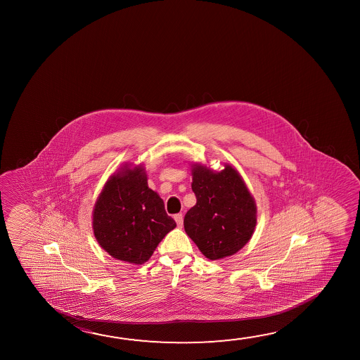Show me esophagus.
Returning a JSON list of instances; mask_svg holds the SVG:
<instances>
[{"label":"esophagus","instance_id":"1","mask_svg":"<svg viewBox=\"0 0 360 360\" xmlns=\"http://www.w3.org/2000/svg\"><path fill=\"white\" fill-rule=\"evenodd\" d=\"M174 219H176V222H177L178 227H182V224H183L182 213H177V214H174Z\"/></svg>","mask_w":360,"mask_h":360}]
</instances>
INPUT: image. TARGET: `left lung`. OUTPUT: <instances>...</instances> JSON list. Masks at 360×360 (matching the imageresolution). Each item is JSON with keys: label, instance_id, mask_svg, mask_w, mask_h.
<instances>
[{"label": "left lung", "instance_id": "8db88e82", "mask_svg": "<svg viewBox=\"0 0 360 360\" xmlns=\"http://www.w3.org/2000/svg\"><path fill=\"white\" fill-rule=\"evenodd\" d=\"M197 203L184 216V230L207 259L240 251L254 235L257 208L240 173L230 165L216 172L192 165Z\"/></svg>", "mask_w": 360, "mask_h": 360}]
</instances>
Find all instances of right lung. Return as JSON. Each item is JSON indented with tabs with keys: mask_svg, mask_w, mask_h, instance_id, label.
<instances>
[{
	"mask_svg": "<svg viewBox=\"0 0 360 360\" xmlns=\"http://www.w3.org/2000/svg\"><path fill=\"white\" fill-rule=\"evenodd\" d=\"M177 224L165 202L148 187L142 165H124L109 177L95 202L93 230L101 248L114 259L142 265Z\"/></svg>",
	"mask_w": 360,
	"mask_h": 360,
	"instance_id": "add662e5",
	"label": "right lung"
}]
</instances>
